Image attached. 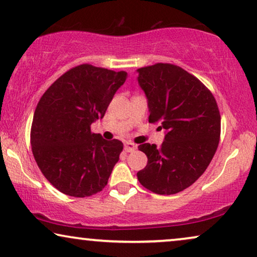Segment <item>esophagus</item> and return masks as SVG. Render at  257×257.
<instances>
[{
    "label": "esophagus",
    "mask_w": 257,
    "mask_h": 257,
    "mask_svg": "<svg viewBox=\"0 0 257 257\" xmlns=\"http://www.w3.org/2000/svg\"><path fill=\"white\" fill-rule=\"evenodd\" d=\"M124 150L126 151V152H133V151L137 150V145H135L133 143H125L124 144Z\"/></svg>",
    "instance_id": "1"
}]
</instances>
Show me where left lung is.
Wrapping results in <instances>:
<instances>
[{"label": "left lung", "instance_id": "1", "mask_svg": "<svg viewBox=\"0 0 257 257\" xmlns=\"http://www.w3.org/2000/svg\"><path fill=\"white\" fill-rule=\"evenodd\" d=\"M137 72L147 98L149 121H159L166 133L160 147L139 145L149 160L137 177L153 193L175 194L201 177L216 152L221 128L216 100L180 66L158 63Z\"/></svg>", "mask_w": 257, "mask_h": 257}]
</instances>
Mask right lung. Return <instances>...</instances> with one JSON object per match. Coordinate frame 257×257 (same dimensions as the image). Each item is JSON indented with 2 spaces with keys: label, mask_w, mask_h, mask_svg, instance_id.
Here are the masks:
<instances>
[{
  "label": "right lung",
  "mask_w": 257,
  "mask_h": 257,
  "mask_svg": "<svg viewBox=\"0 0 257 257\" xmlns=\"http://www.w3.org/2000/svg\"><path fill=\"white\" fill-rule=\"evenodd\" d=\"M127 73L82 64L59 77L38 101L31 149L48 181L59 192L85 198L107 185L122 143L91 132L104 117Z\"/></svg>",
  "instance_id": "add662e5"
}]
</instances>
